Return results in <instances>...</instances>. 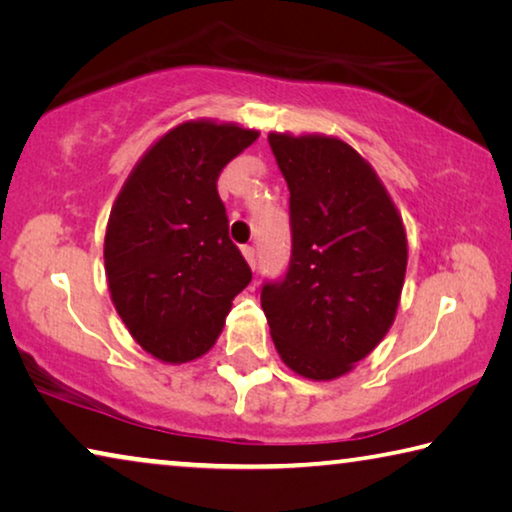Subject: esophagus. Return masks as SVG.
<instances>
[{
    "label": "esophagus",
    "mask_w": 512,
    "mask_h": 512,
    "mask_svg": "<svg viewBox=\"0 0 512 512\" xmlns=\"http://www.w3.org/2000/svg\"><path fill=\"white\" fill-rule=\"evenodd\" d=\"M241 253H243V257H246V262L250 264V269H253L255 271V248L253 246H243L241 248Z\"/></svg>",
    "instance_id": "1"
}]
</instances>
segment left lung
Masks as SVG:
<instances>
[{
  "label": "left lung",
  "instance_id": "8db88e82",
  "mask_svg": "<svg viewBox=\"0 0 512 512\" xmlns=\"http://www.w3.org/2000/svg\"><path fill=\"white\" fill-rule=\"evenodd\" d=\"M289 186L291 257L262 310L289 369L344 376L380 344L399 307L408 241L378 175L330 136L269 134Z\"/></svg>",
  "mask_w": 512,
  "mask_h": 512
}]
</instances>
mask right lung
I'll use <instances>...</instances> for the list:
<instances>
[{"label":"right lung","mask_w":512,"mask_h":512,"mask_svg":"<svg viewBox=\"0 0 512 512\" xmlns=\"http://www.w3.org/2000/svg\"><path fill=\"white\" fill-rule=\"evenodd\" d=\"M259 132L182 123L152 145L113 202L104 266L111 300L157 360L200 358L253 271L227 234L216 180Z\"/></svg>","instance_id":"add662e5"}]
</instances>
